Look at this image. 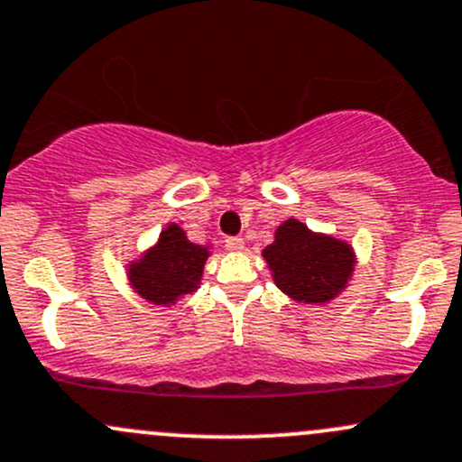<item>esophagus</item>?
<instances>
[{"label":"esophagus","mask_w":462,"mask_h":462,"mask_svg":"<svg viewBox=\"0 0 462 462\" xmlns=\"http://www.w3.org/2000/svg\"><path fill=\"white\" fill-rule=\"evenodd\" d=\"M244 247H245V244H244V239H241V236H227V239H226V250L241 252Z\"/></svg>","instance_id":"34e87169"}]
</instances>
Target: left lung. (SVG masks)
Listing matches in <instances>:
<instances>
[{"label":"left lung","mask_w":462,"mask_h":462,"mask_svg":"<svg viewBox=\"0 0 462 462\" xmlns=\"http://www.w3.org/2000/svg\"><path fill=\"white\" fill-rule=\"evenodd\" d=\"M276 288L299 303L320 305L341 294L354 272V250L346 241L317 235L288 218L263 250Z\"/></svg>","instance_id":"8db88e82"}]
</instances>
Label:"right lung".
I'll list each match as a JSON object with an SVG mask.
<instances>
[{
	"mask_svg": "<svg viewBox=\"0 0 462 462\" xmlns=\"http://www.w3.org/2000/svg\"><path fill=\"white\" fill-rule=\"evenodd\" d=\"M208 256L206 245L188 241L186 232L177 223H170L159 235L157 245L128 265V279L134 292L148 303L172 305L199 288Z\"/></svg>",
	"mask_w": 462,
	"mask_h": 462,
	"instance_id": "1",
	"label": "right lung"
}]
</instances>
